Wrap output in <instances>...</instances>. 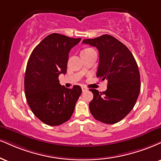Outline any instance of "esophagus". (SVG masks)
Wrapping results in <instances>:
<instances>
[{
    "label": "esophagus",
    "mask_w": 161,
    "mask_h": 161,
    "mask_svg": "<svg viewBox=\"0 0 161 161\" xmlns=\"http://www.w3.org/2000/svg\"><path fill=\"white\" fill-rule=\"evenodd\" d=\"M82 90L83 92H86V91H88V88H87L86 87L82 86Z\"/></svg>",
    "instance_id": "obj_1"
}]
</instances>
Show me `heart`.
I'll list each match as a JSON object with an SVG mask.
<instances>
[{"label": "heart", "mask_w": 161, "mask_h": 161, "mask_svg": "<svg viewBox=\"0 0 161 161\" xmlns=\"http://www.w3.org/2000/svg\"><path fill=\"white\" fill-rule=\"evenodd\" d=\"M91 49H91V48H87V49L82 50V51H88V50H91Z\"/></svg>", "instance_id": "obj_1"}]
</instances>
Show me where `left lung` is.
Masks as SVG:
<instances>
[{"label": "left lung", "instance_id": "8db88e82", "mask_svg": "<svg viewBox=\"0 0 161 161\" xmlns=\"http://www.w3.org/2000/svg\"><path fill=\"white\" fill-rule=\"evenodd\" d=\"M83 43L99 51L97 77L108 81L103 93L90 89L94 98L91 113L97 121L112 125L122 120L136 104L140 92V75L133 54L125 45L109 34L86 39Z\"/></svg>", "mask_w": 161, "mask_h": 161}]
</instances>
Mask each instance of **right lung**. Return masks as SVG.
<instances>
[{
    "instance_id": "1",
    "label": "right lung",
    "mask_w": 161,
    "mask_h": 161,
    "mask_svg": "<svg viewBox=\"0 0 161 161\" xmlns=\"http://www.w3.org/2000/svg\"><path fill=\"white\" fill-rule=\"evenodd\" d=\"M81 38L51 34L33 50L25 75V93L31 109L46 125L58 126L70 119L82 88H67L59 83L67 73L69 52Z\"/></svg>"
}]
</instances>
